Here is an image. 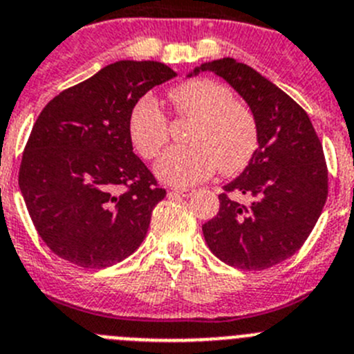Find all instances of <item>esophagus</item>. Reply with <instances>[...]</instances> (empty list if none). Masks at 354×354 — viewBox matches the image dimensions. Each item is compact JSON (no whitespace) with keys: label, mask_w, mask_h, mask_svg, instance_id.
Returning a JSON list of instances; mask_svg holds the SVG:
<instances>
[{"label":"esophagus","mask_w":354,"mask_h":354,"mask_svg":"<svg viewBox=\"0 0 354 354\" xmlns=\"http://www.w3.org/2000/svg\"><path fill=\"white\" fill-rule=\"evenodd\" d=\"M169 194H171V196L190 197V196H192V194H194V190H190V189H176V187H174V189L169 190Z\"/></svg>","instance_id":"34e87169"}]
</instances>
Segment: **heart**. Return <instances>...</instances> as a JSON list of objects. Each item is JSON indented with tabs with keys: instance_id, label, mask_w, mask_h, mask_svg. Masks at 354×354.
I'll return each instance as SVG.
<instances>
[{
	"instance_id": "1",
	"label": "heart",
	"mask_w": 354,
	"mask_h": 354,
	"mask_svg": "<svg viewBox=\"0 0 354 354\" xmlns=\"http://www.w3.org/2000/svg\"><path fill=\"white\" fill-rule=\"evenodd\" d=\"M178 114L192 118L183 146L169 148L155 164V174L165 183L194 185L206 180L218 167L221 173H238L257 148V125L252 113L234 100L227 86L209 79H194L169 93ZM130 145L149 160L169 139L167 118L157 100L139 98L130 109Z\"/></svg>"
}]
</instances>
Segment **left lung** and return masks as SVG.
<instances>
[{"instance_id":"8db88e82","label":"left lung","mask_w":354,"mask_h":354,"mask_svg":"<svg viewBox=\"0 0 354 354\" xmlns=\"http://www.w3.org/2000/svg\"><path fill=\"white\" fill-rule=\"evenodd\" d=\"M197 72L224 79L250 107L257 148L243 173L224 185L216 216L203 225L209 250L240 270L272 268L300 250L328 196L323 146L308 114L288 93L232 58L201 63ZM229 192L249 197L247 205Z\"/></svg>"}]
</instances>
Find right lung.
<instances>
[{"label":"right lung","instance_id":"add662e5","mask_svg":"<svg viewBox=\"0 0 354 354\" xmlns=\"http://www.w3.org/2000/svg\"><path fill=\"white\" fill-rule=\"evenodd\" d=\"M174 75L160 62L122 59L44 107L24 148L19 189L56 256L107 268L142 243L165 190L133 153L127 123L133 104Z\"/></svg>","mask_w":354,"mask_h":354}]
</instances>
